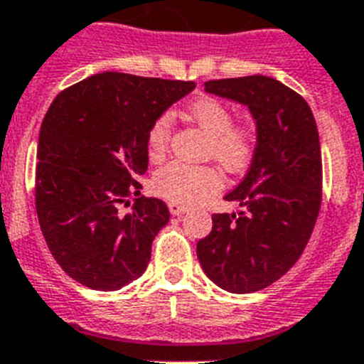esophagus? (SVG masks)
Returning <instances> with one entry per match:
<instances>
[{
  "instance_id": "esophagus-1",
  "label": "esophagus",
  "mask_w": 364,
  "mask_h": 364,
  "mask_svg": "<svg viewBox=\"0 0 364 364\" xmlns=\"http://www.w3.org/2000/svg\"><path fill=\"white\" fill-rule=\"evenodd\" d=\"M168 209H170V213H172L173 216H183L185 213H188V207L187 205H181V203H176V201H172V203H168Z\"/></svg>"
}]
</instances>
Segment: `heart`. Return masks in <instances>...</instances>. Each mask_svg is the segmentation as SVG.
<instances>
[{
  "mask_svg": "<svg viewBox=\"0 0 364 364\" xmlns=\"http://www.w3.org/2000/svg\"><path fill=\"white\" fill-rule=\"evenodd\" d=\"M187 120L200 127L207 136L205 155L231 173L242 172L255 151V136L248 125H235L233 112L215 97H198L185 111ZM172 129L170 114H161L148 131V154L161 159L166 154ZM222 187V177L213 166H188L168 163L154 176L157 194L176 203H198L213 196Z\"/></svg>",
  "mask_w": 364,
  "mask_h": 364,
  "instance_id": "heart-1",
  "label": "heart"
}]
</instances>
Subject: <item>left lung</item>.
Listing matches in <instances>:
<instances>
[{"label": "left lung", "mask_w": 364, "mask_h": 364, "mask_svg": "<svg viewBox=\"0 0 364 364\" xmlns=\"http://www.w3.org/2000/svg\"><path fill=\"white\" fill-rule=\"evenodd\" d=\"M205 92L248 107L257 144L248 173L224 196L242 210L213 215L196 253L215 285L250 294L285 276L309 242L322 201L318 129L304 97L274 77L213 79Z\"/></svg>", "instance_id": "8db88e82"}]
</instances>
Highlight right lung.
<instances>
[{
	"mask_svg": "<svg viewBox=\"0 0 364 364\" xmlns=\"http://www.w3.org/2000/svg\"><path fill=\"white\" fill-rule=\"evenodd\" d=\"M194 81L103 72L55 97L36 151L35 203L59 267L94 291H118L140 277L170 210L140 196L122 213L148 170V131Z\"/></svg>",
	"mask_w": 364,
	"mask_h": 364,
	"instance_id": "obj_1",
	"label": "right lung"
}]
</instances>
